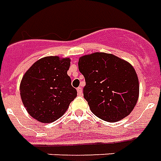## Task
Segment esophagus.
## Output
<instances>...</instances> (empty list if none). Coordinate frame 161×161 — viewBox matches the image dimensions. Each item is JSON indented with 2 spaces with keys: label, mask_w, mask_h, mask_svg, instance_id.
I'll list each match as a JSON object with an SVG mask.
<instances>
[{
  "label": "esophagus",
  "mask_w": 161,
  "mask_h": 161,
  "mask_svg": "<svg viewBox=\"0 0 161 161\" xmlns=\"http://www.w3.org/2000/svg\"><path fill=\"white\" fill-rule=\"evenodd\" d=\"M77 93H78L79 95H82V88L80 86H79L77 88Z\"/></svg>",
  "instance_id": "esophagus-1"
}]
</instances>
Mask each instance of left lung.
<instances>
[{
	"label": "left lung",
	"mask_w": 161,
	"mask_h": 161,
	"mask_svg": "<svg viewBox=\"0 0 161 161\" xmlns=\"http://www.w3.org/2000/svg\"><path fill=\"white\" fill-rule=\"evenodd\" d=\"M78 66L86 80L84 98L93 114L116 122L131 114L138 101L140 84L129 62L112 53L96 52L80 57Z\"/></svg>",
	"instance_id": "8db88e82"
}]
</instances>
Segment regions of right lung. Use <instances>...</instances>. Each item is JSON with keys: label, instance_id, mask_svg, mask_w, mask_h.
I'll return each mask as SVG.
<instances>
[{"label": "right lung", "instance_id": "1", "mask_svg": "<svg viewBox=\"0 0 161 161\" xmlns=\"http://www.w3.org/2000/svg\"><path fill=\"white\" fill-rule=\"evenodd\" d=\"M70 58L46 56L24 74L20 94L28 114L42 123H52L68 109L77 91L68 75Z\"/></svg>", "mask_w": 161, "mask_h": 161}]
</instances>
